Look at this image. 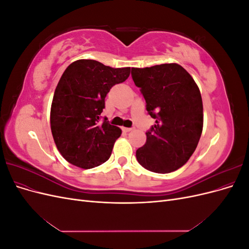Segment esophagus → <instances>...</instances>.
Wrapping results in <instances>:
<instances>
[{
	"instance_id": "esophagus-1",
	"label": "esophagus",
	"mask_w": 249,
	"mask_h": 249,
	"mask_svg": "<svg viewBox=\"0 0 249 249\" xmlns=\"http://www.w3.org/2000/svg\"><path fill=\"white\" fill-rule=\"evenodd\" d=\"M123 131L124 132H130V131H132V127H123Z\"/></svg>"
}]
</instances>
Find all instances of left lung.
<instances>
[{"instance_id": "obj_1", "label": "left lung", "mask_w": 249, "mask_h": 249, "mask_svg": "<svg viewBox=\"0 0 249 249\" xmlns=\"http://www.w3.org/2000/svg\"><path fill=\"white\" fill-rule=\"evenodd\" d=\"M132 79L156 119L145 144L136 150L137 161L156 173L175 171L190 159L201 136L202 100L196 83L177 63L132 67Z\"/></svg>"}]
</instances>
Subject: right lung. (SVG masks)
Returning a JSON list of instances; mask_svg holds the SVG:
<instances>
[{
    "label": "right lung",
    "mask_w": 249,
    "mask_h": 249,
    "mask_svg": "<svg viewBox=\"0 0 249 249\" xmlns=\"http://www.w3.org/2000/svg\"><path fill=\"white\" fill-rule=\"evenodd\" d=\"M130 72V67L113 69L88 59L67 66L51 108L53 138L67 162L89 169L109 159L122 130L107 117L102 119L101 113L110 89L124 82Z\"/></svg>",
    "instance_id": "obj_1"
}]
</instances>
